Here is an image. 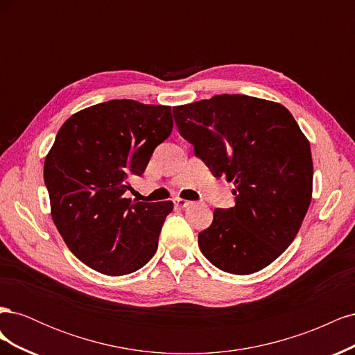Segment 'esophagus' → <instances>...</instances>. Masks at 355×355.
I'll return each instance as SVG.
<instances>
[{
	"label": "esophagus",
	"mask_w": 355,
	"mask_h": 355,
	"mask_svg": "<svg viewBox=\"0 0 355 355\" xmlns=\"http://www.w3.org/2000/svg\"><path fill=\"white\" fill-rule=\"evenodd\" d=\"M173 202L176 204L178 207H188L192 204V201H188V200H184V198H175Z\"/></svg>",
	"instance_id": "obj_1"
}]
</instances>
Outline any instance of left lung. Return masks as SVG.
I'll return each instance as SVG.
<instances>
[{
    "mask_svg": "<svg viewBox=\"0 0 355 355\" xmlns=\"http://www.w3.org/2000/svg\"><path fill=\"white\" fill-rule=\"evenodd\" d=\"M173 116L211 175L234 182L235 206L214 210L198 234L202 254L225 272L261 271L292 244L309 207V142L283 105L245 94L175 106Z\"/></svg>",
    "mask_w": 355,
    "mask_h": 355,
    "instance_id": "left-lung-1",
    "label": "left lung"
}]
</instances>
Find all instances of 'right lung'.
Listing matches in <instances>:
<instances>
[{
	"label": "right lung",
	"mask_w": 355,
	"mask_h": 355,
	"mask_svg": "<svg viewBox=\"0 0 355 355\" xmlns=\"http://www.w3.org/2000/svg\"><path fill=\"white\" fill-rule=\"evenodd\" d=\"M173 128L170 106L108 101L71 115L44 161L51 218L78 259L106 275L141 270L173 202L125 198Z\"/></svg>",
	"instance_id": "1"
}]
</instances>
